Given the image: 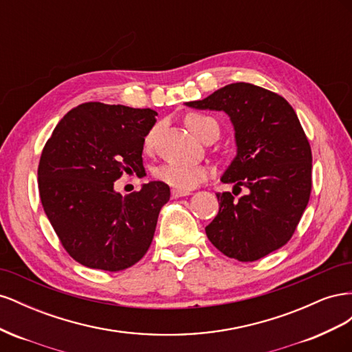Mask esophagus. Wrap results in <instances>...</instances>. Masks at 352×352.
<instances>
[{
  "mask_svg": "<svg viewBox=\"0 0 352 352\" xmlns=\"http://www.w3.org/2000/svg\"><path fill=\"white\" fill-rule=\"evenodd\" d=\"M186 195H189V192H186V190H179V189L172 190V198H180V197H186Z\"/></svg>",
  "mask_w": 352,
  "mask_h": 352,
  "instance_id": "34e87169",
  "label": "esophagus"
}]
</instances>
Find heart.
I'll list each match as a JSON object with an SVG mask.
<instances>
[{
    "mask_svg": "<svg viewBox=\"0 0 352 352\" xmlns=\"http://www.w3.org/2000/svg\"><path fill=\"white\" fill-rule=\"evenodd\" d=\"M185 124L195 136L206 140L208 135L219 136V124L208 116L190 113L185 117ZM158 127L154 126L144 138V146L150 150L154 144V138ZM155 177L179 190H190L198 186L207 176V168L192 163H166L160 166L155 172Z\"/></svg>",
    "mask_w": 352,
    "mask_h": 352,
    "instance_id": "obj_1",
    "label": "heart"
}]
</instances>
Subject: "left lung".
I'll return each mask as SVG.
<instances>
[{"instance_id":"obj_1","label":"left lung","mask_w":352,"mask_h":352,"mask_svg":"<svg viewBox=\"0 0 352 352\" xmlns=\"http://www.w3.org/2000/svg\"><path fill=\"white\" fill-rule=\"evenodd\" d=\"M225 111L235 127L238 154L221 177L233 194H217L219 212L206 233L230 258L255 261L289 241L311 194V148L295 110L283 97L236 82L186 102ZM242 187L248 194L236 200Z\"/></svg>"}]
</instances>
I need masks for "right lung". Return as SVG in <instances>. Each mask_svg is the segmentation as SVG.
<instances>
[{"instance_id": "obj_1", "label": "right lung", "mask_w": 352, "mask_h": 352, "mask_svg": "<svg viewBox=\"0 0 352 352\" xmlns=\"http://www.w3.org/2000/svg\"><path fill=\"white\" fill-rule=\"evenodd\" d=\"M155 116L151 109L85 102L63 117L42 150V207L63 248L82 265L120 272L150 248L170 188L155 180L122 197L114 182L144 170V138Z\"/></svg>"}]
</instances>
